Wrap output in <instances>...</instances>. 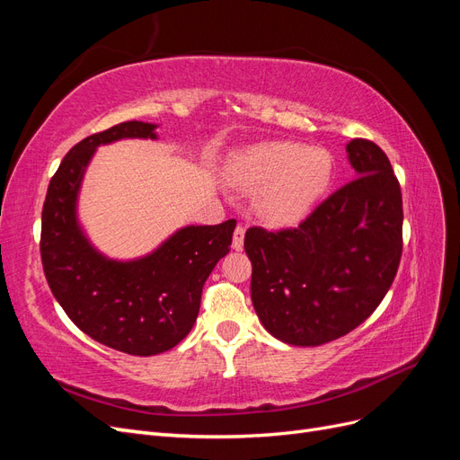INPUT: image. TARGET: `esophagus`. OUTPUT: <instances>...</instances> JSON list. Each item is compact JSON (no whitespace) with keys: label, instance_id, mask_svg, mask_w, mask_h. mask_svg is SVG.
<instances>
[{"label":"esophagus","instance_id":"esophagus-1","mask_svg":"<svg viewBox=\"0 0 460 460\" xmlns=\"http://www.w3.org/2000/svg\"><path fill=\"white\" fill-rule=\"evenodd\" d=\"M243 240H245V228L242 225H238L234 230V238H232V247L235 249V252H242Z\"/></svg>","mask_w":460,"mask_h":460}]
</instances>
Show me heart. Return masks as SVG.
Listing matches in <instances>:
<instances>
[{
	"label": "heart",
	"instance_id": "1",
	"mask_svg": "<svg viewBox=\"0 0 460 460\" xmlns=\"http://www.w3.org/2000/svg\"><path fill=\"white\" fill-rule=\"evenodd\" d=\"M332 155L323 147L264 142L228 163L226 176L238 190L257 193L259 215L276 226L297 225L330 186Z\"/></svg>",
	"mask_w": 460,
	"mask_h": 460
}]
</instances>
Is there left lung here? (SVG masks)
Listing matches in <instances>:
<instances>
[{"label":"left lung","mask_w":460,"mask_h":460,"mask_svg":"<svg viewBox=\"0 0 460 460\" xmlns=\"http://www.w3.org/2000/svg\"><path fill=\"white\" fill-rule=\"evenodd\" d=\"M347 155L357 178L299 226L245 232L255 313L289 345H323L363 324L399 269L402 199L392 163L365 137L347 144Z\"/></svg>","instance_id":"left-lung-1"}]
</instances>
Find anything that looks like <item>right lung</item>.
<instances>
[{"label": "right lung", "mask_w": 460, "mask_h": 460, "mask_svg": "<svg viewBox=\"0 0 460 460\" xmlns=\"http://www.w3.org/2000/svg\"><path fill=\"white\" fill-rule=\"evenodd\" d=\"M155 124L127 120L78 142L61 161L41 208L40 253L51 294L95 341L128 355L169 351L196 323L203 284L230 252L235 220L186 226L147 257L120 262L97 253L76 220L82 176L97 146L151 137Z\"/></svg>", "instance_id": "1"}]
</instances>
